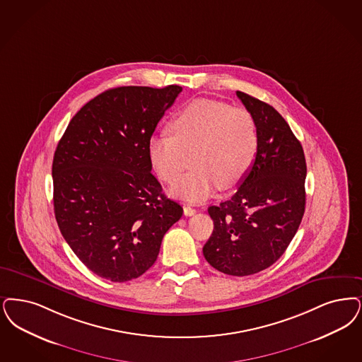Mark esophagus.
Masks as SVG:
<instances>
[{
  "instance_id": "34e87169",
  "label": "esophagus",
  "mask_w": 362,
  "mask_h": 362,
  "mask_svg": "<svg viewBox=\"0 0 362 362\" xmlns=\"http://www.w3.org/2000/svg\"><path fill=\"white\" fill-rule=\"evenodd\" d=\"M183 211H185V216H186V217H191V216H194V214L197 213V210L192 209L191 206H185V207H183Z\"/></svg>"
}]
</instances>
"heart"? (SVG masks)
I'll return each instance as SVG.
<instances>
[{
    "label": "heart",
    "instance_id": "obj_1",
    "mask_svg": "<svg viewBox=\"0 0 362 362\" xmlns=\"http://www.w3.org/2000/svg\"><path fill=\"white\" fill-rule=\"evenodd\" d=\"M173 133L149 139L148 158L153 171L165 183L176 182L173 197L203 202L218 188L237 186L252 168L259 151V129L244 107L225 102L197 100L188 103L170 124Z\"/></svg>",
    "mask_w": 362,
    "mask_h": 362
}]
</instances>
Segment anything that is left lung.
Masks as SVG:
<instances>
[{"label":"left lung","instance_id":"1","mask_svg":"<svg viewBox=\"0 0 362 362\" xmlns=\"http://www.w3.org/2000/svg\"><path fill=\"white\" fill-rule=\"evenodd\" d=\"M259 129L257 156L229 201L210 206L214 230L203 256L217 271L247 276L281 257L302 222L307 165L303 148L271 105L237 91Z\"/></svg>","mask_w":362,"mask_h":362}]
</instances>
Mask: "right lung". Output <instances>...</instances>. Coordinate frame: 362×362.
Here are the masks:
<instances>
[{
    "label": "right lung",
    "mask_w": 362,
    "mask_h": 362,
    "mask_svg": "<svg viewBox=\"0 0 362 362\" xmlns=\"http://www.w3.org/2000/svg\"><path fill=\"white\" fill-rule=\"evenodd\" d=\"M182 87L122 86L73 117L54 163V211L76 257L102 279L129 281L158 259L183 209L151 174L148 143Z\"/></svg>",
    "instance_id": "1"
}]
</instances>
